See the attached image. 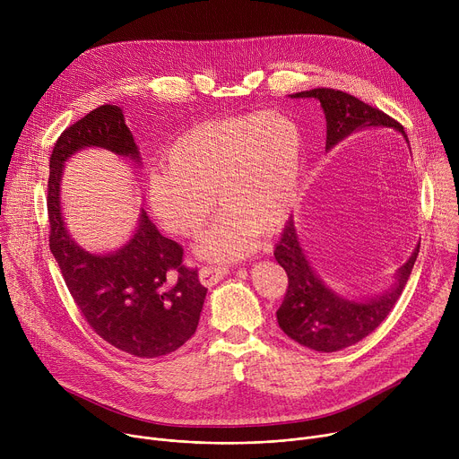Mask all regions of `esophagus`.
<instances>
[{"mask_svg":"<svg viewBox=\"0 0 459 459\" xmlns=\"http://www.w3.org/2000/svg\"><path fill=\"white\" fill-rule=\"evenodd\" d=\"M229 269L225 265H204L200 269V281L207 287L216 285L220 280H223L227 276Z\"/></svg>","mask_w":459,"mask_h":459,"instance_id":"34e87169","label":"esophagus"}]
</instances>
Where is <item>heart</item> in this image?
Returning a JSON list of instances; mask_svg holds the SVG:
<instances>
[{"label": "heart", "instance_id": "b5f03b06", "mask_svg": "<svg viewBox=\"0 0 459 459\" xmlns=\"http://www.w3.org/2000/svg\"><path fill=\"white\" fill-rule=\"evenodd\" d=\"M303 130L281 112L204 121L170 145L167 167L151 172L149 205L165 230L200 234L218 204L225 207L202 241L211 259H238L257 232H278L292 214L303 172Z\"/></svg>", "mask_w": 459, "mask_h": 459}]
</instances>
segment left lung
Returning a JSON list of instances; mask_svg holds the SVG:
<instances>
[{"instance_id": "obj_1", "label": "left lung", "mask_w": 459, "mask_h": 459, "mask_svg": "<svg viewBox=\"0 0 459 459\" xmlns=\"http://www.w3.org/2000/svg\"><path fill=\"white\" fill-rule=\"evenodd\" d=\"M292 98L319 100L326 117V151L372 126H392L405 136L403 126L394 117L347 92L312 89L292 94ZM418 252L420 247L414 248L407 264L400 269L394 287L383 296L368 301L343 299L326 289L314 274L299 245L294 221L289 220L274 248L276 261L289 276L283 303L276 312L281 331L296 343L317 352H336L361 342L394 308L412 273Z\"/></svg>"}]
</instances>
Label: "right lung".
Wrapping results in <instances>:
<instances>
[{"label": "right lung", "mask_w": 459, "mask_h": 459, "mask_svg": "<svg viewBox=\"0 0 459 459\" xmlns=\"http://www.w3.org/2000/svg\"><path fill=\"white\" fill-rule=\"evenodd\" d=\"M85 147L140 161L133 133L116 105H101L63 130L48 165L50 252L100 338L136 358L170 354L195 333L207 289L198 271L183 264V247L163 236L143 209L134 236L112 254H91L74 243L61 218L59 181L63 163Z\"/></svg>", "instance_id": "1"}]
</instances>
